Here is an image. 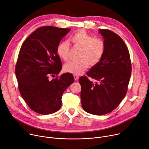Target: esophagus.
Segmentation results:
<instances>
[{"label":"esophagus","mask_w":149,"mask_h":149,"mask_svg":"<svg viewBox=\"0 0 149 149\" xmlns=\"http://www.w3.org/2000/svg\"><path fill=\"white\" fill-rule=\"evenodd\" d=\"M74 79H75V81H78V78H79V77H78L77 75L74 74Z\"/></svg>","instance_id":"1"}]
</instances>
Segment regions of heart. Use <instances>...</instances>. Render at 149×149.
<instances>
[{"instance_id":"heart-1","label":"heart","mask_w":149,"mask_h":149,"mask_svg":"<svg viewBox=\"0 0 149 149\" xmlns=\"http://www.w3.org/2000/svg\"><path fill=\"white\" fill-rule=\"evenodd\" d=\"M71 41L74 45L82 48L78 61H71L65 64L64 69L66 72L78 75L83 73L88 65H95L101 60L105 51L106 45L103 39L95 38L84 30H80L70 38ZM70 44L68 41H63L57 47V53L63 61L69 58Z\"/></svg>"}]
</instances>
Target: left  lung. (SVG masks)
<instances>
[{
	"label": "left lung",
	"mask_w": 149,
	"mask_h": 149,
	"mask_svg": "<svg viewBox=\"0 0 149 149\" xmlns=\"http://www.w3.org/2000/svg\"><path fill=\"white\" fill-rule=\"evenodd\" d=\"M106 48L101 60L91 68L87 77L79 78L81 101L86 112L104 115L111 112L125 97L131 75V62L123 39L111 31L100 29Z\"/></svg>",
	"instance_id": "obj_1"
}]
</instances>
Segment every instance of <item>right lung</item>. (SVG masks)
<instances>
[{"mask_svg": "<svg viewBox=\"0 0 149 149\" xmlns=\"http://www.w3.org/2000/svg\"><path fill=\"white\" fill-rule=\"evenodd\" d=\"M70 30L39 27L27 38L19 50L15 65L19 91L30 108L38 114H50L58 111L63 92L74 81L72 74L57 77L62 64L57 47ZM55 74V79L49 80Z\"/></svg>", "mask_w": 149, "mask_h": 149, "instance_id": "obj_1", "label": "right lung"}]
</instances>
